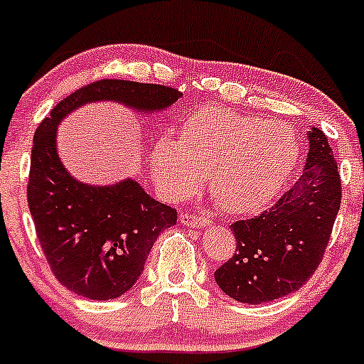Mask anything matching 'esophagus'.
<instances>
[{
	"instance_id": "34e87169",
	"label": "esophagus",
	"mask_w": 364,
	"mask_h": 364,
	"mask_svg": "<svg viewBox=\"0 0 364 364\" xmlns=\"http://www.w3.org/2000/svg\"><path fill=\"white\" fill-rule=\"evenodd\" d=\"M179 220H181L183 225L200 227V229H205V227H209V223H211L208 218H203V216H196V215H192V213H183V215H179Z\"/></svg>"
}]
</instances>
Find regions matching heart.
<instances>
[{
	"instance_id": "heart-1",
	"label": "heart",
	"mask_w": 364,
	"mask_h": 364,
	"mask_svg": "<svg viewBox=\"0 0 364 364\" xmlns=\"http://www.w3.org/2000/svg\"><path fill=\"white\" fill-rule=\"evenodd\" d=\"M297 156L294 134L284 124L208 105L186 117L183 137L161 135L149 155V171L165 200L185 199L208 176L223 211L250 215L282 192Z\"/></svg>"
}]
</instances>
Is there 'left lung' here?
<instances>
[{"mask_svg":"<svg viewBox=\"0 0 364 364\" xmlns=\"http://www.w3.org/2000/svg\"><path fill=\"white\" fill-rule=\"evenodd\" d=\"M301 178L278 203L230 225L236 253L215 271L220 291L240 303L260 304L299 291L321 264L341 203V181L329 141L306 134Z\"/></svg>","mask_w":364,"mask_h":364,"instance_id":"left-lung-1","label":"left lung"}]
</instances>
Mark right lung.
<instances>
[{"label":"right lung","mask_w":364,"mask_h":364,"mask_svg":"<svg viewBox=\"0 0 364 364\" xmlns=\"http://www.w3.org/2000/svg\"><path fill=\"white\" fill-rule=\"evenodd\" d=\"M181 97L160 84L102 79L73 91L40 123L33 139L28 181L29 213L54 277L87 299H116L130 291L161 230L178 213L146 193L134 179L90 185L73 178L56 148L58 124L93 102L160 112Z\"/></svg>","instance_id":"add662e5"}]
</instances>
